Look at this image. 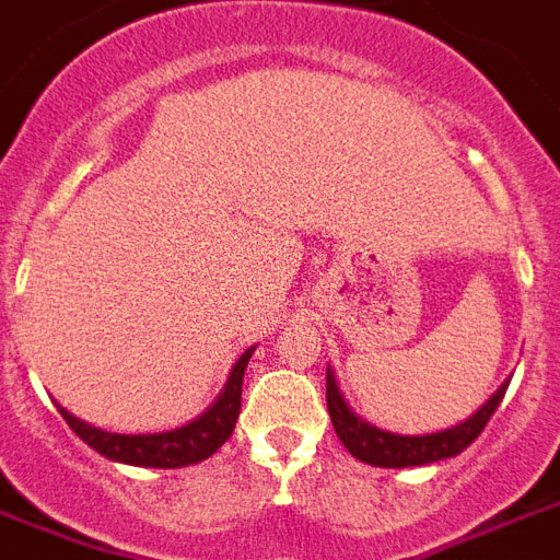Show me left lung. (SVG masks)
I'll return each mask as SVG.
<instances>
[{"mask_svg":"<svg viewBox=\"0 0 560 560\" xmlns=\"http://www.w3.org/2000/svg\"><path fill=\"white\" fill-rule=\"evenodd\" d=\"M327 413L334 422L336 438L368 466H380V469H408V466H425V463L445 460V457H457L463 448H469L477 440V434L486 429V422L492 420L494 408L501 406L503 394L509 383L494 390L492 397L486 399L483 406L477 408L466 422H457L452 429L438 431V434H422V438H406V434H390V431L376 429L371 422L359 420L351 406L345 402L342 390L336 385L334 371L327 368Z\"/></svg>","mask_w":560,"mask_h":560,"instance_id":"8db88e82","label":"left lung"}]
</instances>
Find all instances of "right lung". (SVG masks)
Returning a JSON list of instances; mask_svg holds the SVG:
<instances>
[{
  "label": "right lung",
  "mask_w": 560,
  "mask_h": 560,
  "mask_svg": "<svg viewBox=\"0 0 560 560\" xmlns=\"http://www.w3.org/2000/svg\"><path fill=\"white\" fill-rule=\"evenodd\" d=\"M256 348H247L226 376L224 390L198 420L186 422L175 431H161V434H112V431L94 429L89 422L77 420L74 413L59 408L77 438L89 443L94 452H100L108 460L129 463V466H149V469H180L192 466L221 448L230 440L241 411V383L244 371Z\"/></svg>",
  "instance_id": "obj_1"
}]
</instances>
